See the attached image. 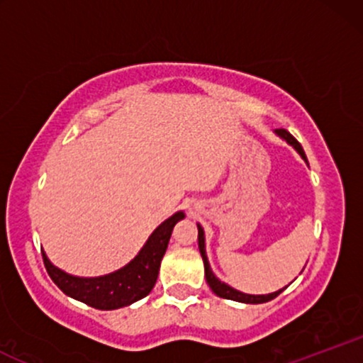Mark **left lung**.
Masks as SVG:
<instances>
[{
  "mask_svg": "<svg viewBox=\"0 0 363 363\" xmlns=\"http://www.w3.org/2000/svg\"><path fill=\"white\" fill-rule=\"evenodd\" d=\"M274 133H277L278 136H280L281 140H285L286 143L291 145L295 150L298 152V155H301L303 160L307 162V157L306 153H303V148L302 145L298 143L297 140L294 138V136L290 135L286 129H274ZM198 245H199V252H201V257H203V262H205V277H206V283L210 285V289L213 290V294L218 295V297L222 298H228V301H235V302H242V303H264V302H269L273 301L274 297H278V295L281 294V290L278 291H273V294H268V295H251V294H242V291L232 289L230 285H227V283L220 281L218 278L215 277L213 272H211L210 268V262H208V257H206V251H205V232H203L201 225L198 223ZM286 289V286H285Z\"/></svg>",
  "mask_w": 363,
  "mask_h": 363,
  "instance_id": "8db88e82",
  "label": "left lung"
}]
</instances>
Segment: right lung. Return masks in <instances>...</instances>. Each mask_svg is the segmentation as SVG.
I'll return each instance as SVG.
<instances>
[{
	"instance_id": "right-lung-1",
	"label": "right lung",
	"mask_w": 363,
	"mask_h": 363,
	"mask_svg": "<svg viewBox=\"0 0 363 363\" xmlns=\"http://www.w3.org/2000/svg\"><path fill=\"white\" fill-rule=\"evenodd\" d=\"M182 218H184V213L177 211L164 223L158 225L153 234L148 237L147 244L141 247L138 256L114 273L95 278L73 277L56 268L43 251L44 266L51 280L60 286L62 294L74 301H80L101 311H114L131 306L133 302L147 297L155 286L162 257L167 251L174 225Z\"/></svg>"
}]
</instances>
